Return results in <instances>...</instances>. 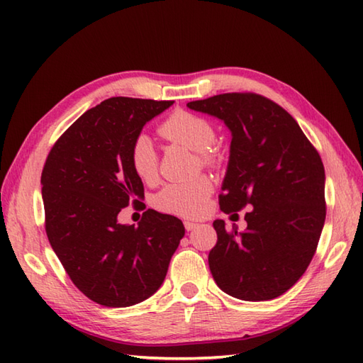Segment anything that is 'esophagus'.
<instances>
[{
    "instance_id": "1",
    "label": "esophagus",
    "mask_w": 363,
    "mask_h": 363,
    "mask_svg": "<svg viewBox=\"0 0 363 363\" xmlns=\"http://www.w3.org/2000/svg\"><path fill=\"white\" fill-rule=\"evenodd\" d=\"M184 226H186L187 230H194V229L199 228V223H195V221H184Z\"/></svg>"
}]
</instances>
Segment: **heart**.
I'll use <instances>...</instances> for the list:
<instances>
[{"mask_svg": "<svg viewBox=\"0 0 363 363\" xmlns=\"http://www.w3.org/2000/svg\"><path fill=\"white\" fill-rule=\"evenodd\" d=\"M160 135L168 142L179 143L194 152L207 164L217 133L209 121L190 112L176 111L162 123L159 128ZM130 167L134 173L145 182H151L157 176V152L150 135H138L129 152ZM212 194V184L206 177L194 182L168 184L156 195L154 203L160 211L176 213L181 217H198L207 207V199Z\"/></svg>", "mask_w": 363, "mask_h": 363, "instance_id": "b5f03b06", "label": "heart"}]
</instances>
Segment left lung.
I'll return each mask as SVG.
<instances>
[{"label": "left lung", "mask_w": 363, "mask_h": 363, "mask_svg": "<svg viewBox=\"0 0 363 363\" xmlns=\"http://www.w3.org/2000/svg\"><path fill=\"white\" fill-rule=\"evenodd\" d=\"M230 130L220 207L245 206L246 229L215 220L209 268L218 287L243 301L281 296L298 282L317 250L326 218L325 167L296 120L254 94H223L187 103Z\"/></svg>", "instance_id": "obj_1"}]
</instances>
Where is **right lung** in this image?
Instances as JSON below:
<instances>
[{
	"label": "right lung",
	"instance_id": "obj_1",
	"mask_svg": "<svg viewBox=\"0 0 363 363\" xmlns=\"http://www.w3.org/2000/svg\"><path fill=\"white\" fill-rule=\"evenodd\" d=\"M173 101L109 98L68 128L42 172L46 235L84 295L106 307H129L154 295L186 234L173 215L148 209L138 225L118 213L143 199L129 152L143 126Z\"/></svg>",
	"mask_w": 363,
	"mask_h": 363
}]
</instances>
